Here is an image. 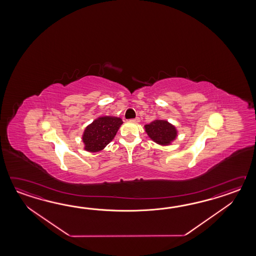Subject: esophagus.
Masks as SVG:
<instances>
[{
	"label": "esophagus",
	"mask_w": 256,
	"mask_h": 256,
	"mask_svg": "<svg viewBox=\"0 0 256 256\" xmlns=\"http://www.w3.org/2000/svg\"><path fill=\"white\" fill-rule=\"evenodd\" d=\"M130 122H140V118H139V117H136L134 119H132Z\"/></svg>",
	"instance_id": "34e87169"
}]
</instances>
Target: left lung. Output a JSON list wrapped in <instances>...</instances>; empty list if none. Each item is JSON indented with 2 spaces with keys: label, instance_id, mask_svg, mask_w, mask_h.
Here are the masks:
<instances>
[{
  "label": "left lung",
  "instance_id": "8db88e82",
  "mask_svg": "<svg viewBox=\"0 0 256 256\" xmlns=\"http://www.w3.org/2000/svg\"><path fill=\"white\" fill-rule=\"evenodd\" d=\"M148 136L161 146H168L178 134L176 127L168 120H156L144 126Z\"/></svg>",
  "mask_w": 256,
  "mask_h": 256
}]
</instances>
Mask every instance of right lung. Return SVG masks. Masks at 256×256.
<instances>
[{
	"mask_svg": "<svg viewBox=\"0 0 256 256\" xmlns=\"http://www.w3.org/2000/svg\"><path fill=\"white\" fill-rule=\"evenodd\" d=\"M122 120L118 117L104 116L93 120L84 130L82 141L85 150L88 152H98L112 141L119 130Z\"/></svg>",
	"mask_w": 256,
	"mask_h": 256,
	"instance_id": "obj_1",
	"label": "right lung"
}]
</instances>
